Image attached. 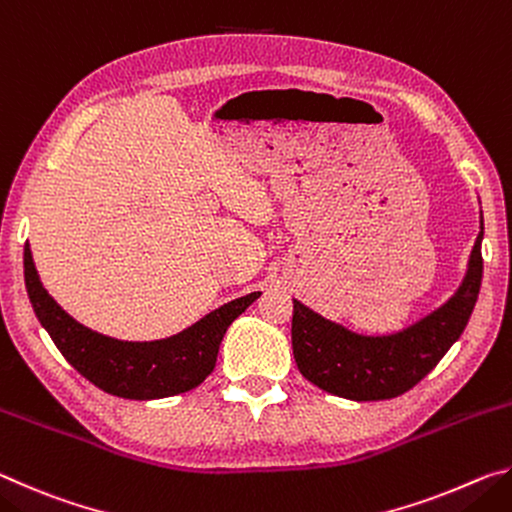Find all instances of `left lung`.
<instances>
[{
  "mask_svg": "<svg viewBox=\"0 0 512 512\" xmlns=\"http://www.w3.org/2000/svg\"><path fill=\"white\" fill-rule=\"evenodd\" d=\"M483 225L461 287L443 307L391 336H361L293 300L291 345L302 377L357 402L391 400L436 368L472 316L481 289Z\"/></svg>",
  "mask_w": 512,
  "mask_h": 512,
  "instance_id": "8db88e82",
  "label": "left lung"
}]
</instances>
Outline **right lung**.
<instances>
[{
    "label": "right lung",
    "mask_w": 512,
    "mask_h": 512,
    "mask_svg": "<svg viewBox=\"0 0 512 512\" xmlns=\"http://www.w3.org/2000/svg\"><path fill=\"white\" fill-rule=\"evenodd\" d=\"M24 282L33 311L60 354L101 391L126 400H158L196 388L214 370L225 329L259 298L255 291L232 300L169 339L128 343L92 332L65 314L40 284L29 244Z\"/></svg>",
    "instance_id": "add662e5"
}]
</instances>
